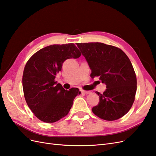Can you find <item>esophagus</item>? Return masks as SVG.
<instances>
[{
	"mask_svg": "<svg viewBox=\"0 0 156 156\" xmlns=\"http://www.w3.org/2000/svg\"><path fill=\"white\" fill-rule=\"evenodd\" d=\"M82 93H83V94H90V93H91L90 91H85V90H82Z\"/></svg>",
	"mask_w": 156,
	"mask_h": 156,
	"instance_id": "34e87169",
	"label": "esophagus"
}]
</instances>
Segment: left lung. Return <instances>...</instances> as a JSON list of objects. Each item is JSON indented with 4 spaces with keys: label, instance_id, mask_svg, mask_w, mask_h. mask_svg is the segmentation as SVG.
I'll return each instance as SVG.
<instances>
[{
    "label": "left lung",
    "instance_id": "obj_1",
    "mask_svg": "<svg viewBox=\"0 0 156 156\" xmlns=\"http://www.w3.org/2000/svg\"><path fill=\"white\" fill-rule=\"evenodd\" d=\"M91 70V76H99L106 84L99 103L92 108L99 118L114 121L126 114L134 103L136 77L127 55L121 49L101 42L77 43Z\"/></svg>",
    "mask_w": 156,
    "mask_h": 156
}]
</instances>
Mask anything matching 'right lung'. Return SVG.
<instances>
[{"label": "right lung", "mask_w": 156, "mask_h": 156, "mask_svg": "<svg viewBox=\"0 0 156 156\" xmlns=\"http://www.w3.org/2000/svg\"><path fill=\"white\" fill-rule=\"evenodd\" d=\"M80 55L73 43L53 44L40 50L27 62L22 78L24 97L40 120L53 123L69 112L74 98L81 92L76 87L65 90L55 78L66 59Z\"/></svg>", "instance_id": "obj_1"}]
</instances>
